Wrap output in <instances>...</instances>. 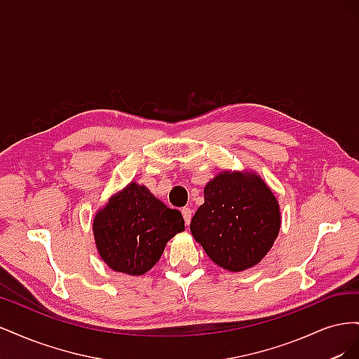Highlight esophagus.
<instances>
[{
    "mask_svg": "<svg viewBox=\"0 0 359 359\" xmlns=\"http://www.w3.org/2000/svg\"><path fill=\"white\" fill-rule=\"evenodd\" d=\"M181 212H182L184 220H186V224H190V222H191V215H193L191 208H182V210H181Z\"/></svg>",
    "mask_w": 359,
    "mask_h": 359,
    "instance_id": "esophagus-1",
    "label": "esophagus"
}]
</instances>
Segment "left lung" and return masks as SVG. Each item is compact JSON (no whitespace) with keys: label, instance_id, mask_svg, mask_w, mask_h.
I'll use <instances>...</instances> for the list:
<instances>
[{"label":"left lung","instance_id":"obj_1","mask_svg":"<svg viewBox=\"0 0 359 359\" xmlns=\"http://www.w3.org/2000/svg\"><path fill=\"white\" fill-rule=\"evenodd\" d=\"M203 199L190 231L205 253L231 273L257 265L281 226L278 201L262 177L253 170H222L206 182Z\"/></svg>","mask_w":359,"mask_h":359}]
</instances>
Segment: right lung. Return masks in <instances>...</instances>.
I'll return each instance as SVG.
<instances>
[{
  "mask_svg": "<svg viewBox=\"0 0 359 359\" xmlns=\"http://www.w3.org/2000/svg\"><path fill=\"white\" fill-rule=\"evenodd\" d=\"M184 229L178 210L168 208L135 181L114 193L93 219L94 243L103 262L136 277L148 273L170 238Z\"/></svg>",
  "mask_w": 359,
  "mask_h": 359,
  "instance_id": "add662e5",
  "label": "right lung"
}]
</instances>
